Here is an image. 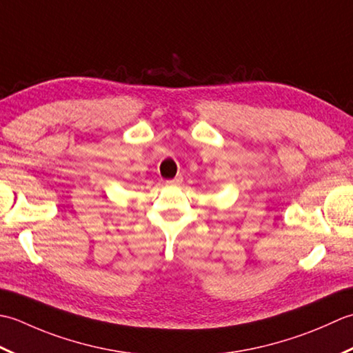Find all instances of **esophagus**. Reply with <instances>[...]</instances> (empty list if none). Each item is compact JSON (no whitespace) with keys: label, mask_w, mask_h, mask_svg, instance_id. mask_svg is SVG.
<instances>
[{"label":"esophagus","mask_w":353,"mask_h":353,"mask_svg":"<svg viewBox=\"0 0 353 353\" xmlns=\"http://www.w3.org/2000/svg\"><path fill=\"white\" fill-rule=\"evenodd\" d=\"M181 183H183V178L176 176L174 179H169V181H166V185H179Z\"/></svg>","instance_id":"esophagus-1"}]
</instances>
